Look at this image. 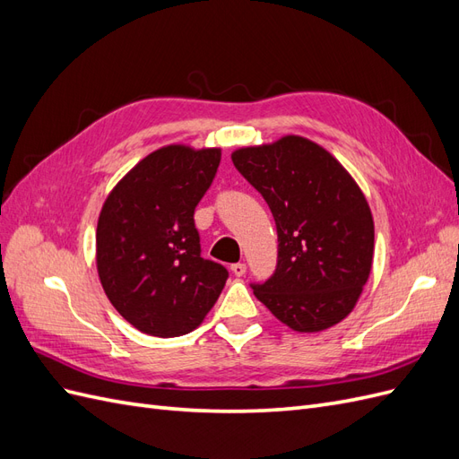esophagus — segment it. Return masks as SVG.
I'll return each mask as SVG.
<instances>
[{
    "label": "esophagus",
    "mask_w": 459,
    "mask_h": 459,
    "mask_svg": "<svg viewBox=\"0 0 459 459\" xmlns=\"http://www.w3.org/2000/svg\"><path fill=\"white\" fill-rule=\"evenodd\" d=\"M231 272H233V275H238V277H241V275H245V272H247V266L243 262H238V264H231Z\"/></svg>",
    "instance_id": "34e87169"
}]
</instances>
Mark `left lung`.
<instances>
[{"label": "left lung", "instance_id": "1", "mask_svg": "<svg viewBox=\"0 0 459 459\" xmlns=\"http://www.w3.org/2000/svg\"><path fill=\"white\" fill-rule=\"evenodd\" d=\"M233 166L268 203L277 266L255 297L300 333L352 312L373 262V218L362 189L324 147L300 135L233 151Z\"/></svg>", "mask_w": 459, "mask_h": 459}]
</instances>
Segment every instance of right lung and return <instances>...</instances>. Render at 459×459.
Here are the masks:
<instances>
[{
	"instance_id": "right-lung-1",
	"label": "right lung",
	"mask_w": 459,
	"mask_h": 459,
	"mask_svg": "<svg viewBox=\"0 0 459 459\" xmlns=\"http://www.w3.org/2000/svg\"><path fill=\"white\" fill-rule=\"evenodd\" d=\"M220 149L166 145L124 176L97 221V272L117 312L152 337H179L211 312L228 270L201 256L195 206Z\"/></svg>"
}]
</instances>
